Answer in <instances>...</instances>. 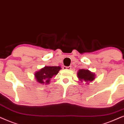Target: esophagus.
Here are the masks:
<instances>
[{"instance_id":"esophagus-1","label":"esophagus","mask_w":124,"mask_h":124,"mask_svg":"<svg viewBox=\"0 0 124 124\" xmlns=\"http://www.w3.org/2000/svg\"><path fill=\"white\" fill-rule=\"evenodd\" d=\"M71 69V66L67 67V66H63V69H64V70H66V69H67V70H70Z\"/></svg>"}]
</instances>
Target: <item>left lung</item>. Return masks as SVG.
Listing matches in <instances>:
<instances>
[{"label": "left lung", "instance_id": "left-lung-1", "mask_svg": "<svg viewBox=\"0 0 124 124\" xmlns=\"http://www.w3.org/2000/svg\"><path fill=\"white\" fill-rule=\"evenodd\" d=\"M78 78L81 82L85 81L88 83V82H91L95 79V74L93 72H91L88 70L80 69L78 71L77 74Z\"/></svg>", "mask_w": 124, "mask_h": 124}]
</instances>
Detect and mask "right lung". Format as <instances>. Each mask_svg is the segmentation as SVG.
<instances>
[{"label":"right lung","instance_id":"right-lung-1","mask_svg":"<svg viewBox=\"0 0 124 124\" xmlns=\"http://www.w3.org/2000/svg\"><path fill=\"white\" fill-rule=\"evenodd\" d=\"M61 69L60 66H45L34 74L35 78L41 84L50 83V79L57 75Z\"/></svg>","mask_w":124,"mask_h":124}]
</instances>
